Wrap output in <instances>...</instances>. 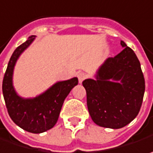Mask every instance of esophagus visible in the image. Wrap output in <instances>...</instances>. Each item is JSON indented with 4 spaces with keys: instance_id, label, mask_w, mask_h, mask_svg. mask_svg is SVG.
Returning a JSON list of instances; mask_svg holds the SVG:
<instances>
[{
    "instance_id": "1",
    "label": "esophagus",
    "mask_w": 153,
    "mask_h": 153,
    "mask_svg": "<svg viewBox=\"0 0 153 153\" xmlns=\"http://www.w3.org/2000/svg\"><path fill=\"white\" fill-rule=\"evenodd\" d=\"M77 76H78V79H79V83H82L84 79H85V78H86L87 75H86L85 73L81 72V73H79Z\"/></svg>"
}]
</instances>
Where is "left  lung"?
<instances>
[{
	"instance_id": "1",
	"label": "left lung",
	"mask_w": 153,
	"mask_h": 153,
	"mask_svg": "<svg viewBox=\"0 0 153 153\" xmlns=\"http://www.w3.org/2000/svg\"><path fill=\"white\" fill-rule=\"evenodd\" d=\"M123 50L110 57L97 70L96 79L82 84L88 111L97 125L117 129L139 114L145 92V79L135 53L121 41Z\"/></svg>"
}]
</instances>
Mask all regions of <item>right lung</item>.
<instances>
[{
    "mask_svg": "<svg viewBox=\"0 0 153 153\" xmlns=\"http://www.w3.org/2000/svg\"><path fill=\"white\" fill-rule=\"evenodd\" d=\"M35 37H28L13 53L4 75L2 92L7 112L13 123L27 132L40 134L56 125L65 98L79 81L76 77L59 81L33 98H23L17 94L13 85V68L19 56L30 46Z\"/></svg>",
    "mask_w": 153,
    "mask_h": 153,
    "instance_id": "right-lung-1",
    "label": "right lung"
}]
</instances>
